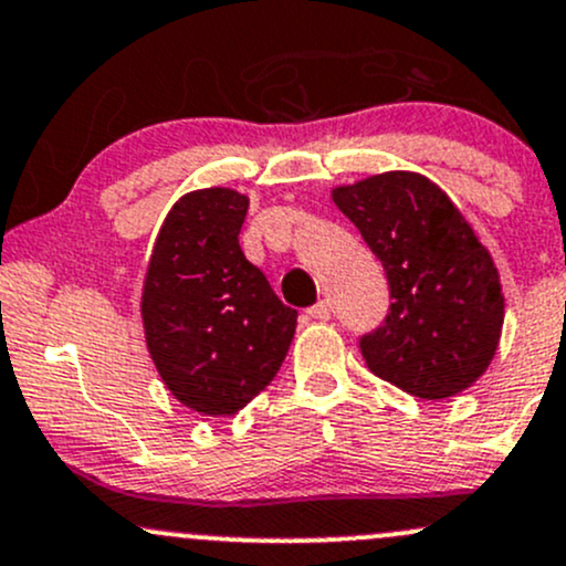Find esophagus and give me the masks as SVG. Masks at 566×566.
Returning <instances> with one entry per match:
<instances>
[{
	"label": "esophagus",
	"instance_id": "obj_1",
	"mask_svg": "<svg viewBox=\"0 0 566 566\" xmlns=\"http://www.w3.org/2000/svg\"><path fill=\"white\" fill-rule=\"evenodd\" d=\"M306 317L317 319V323H328V319H331V303L328 301L314 303L312 308H306Z\"/></svg>",
	"mask_w": 566,
	"mask_h": 566
}]
</instances>
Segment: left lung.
<instances>
[{
  "label": "left lung",
  "instance_id": "8db88e82",
  "mask_svg": "<svg viewBox=\"0 0 566 566\" xmlns=\"http://www.w3.org/2000/svg\"><path fill=\"white\" fill-rule=\"evenodd\" d=\"M331 198L388 273V317L360 338L366 366L423 401L472 388L504 325L499 271L472 224L412 170L344 184Z\"/></svg>",
  "mask_w": 566,
  "mask_h": 566
}]
</instances>
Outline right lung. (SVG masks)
Returning a JSON list of instances; mask_svg holds the SVG:
<instances>
[{
    "mask_svg": "<svg viewBox=\"0 0 566 566\" xmlns=\"http://www.w3.org/2000/svg\"><path fill=\"white\" fill-rule=\"evenodd\" d=\"M247 208V195L228 187L178 198L143 279L148 355L165 388L208 418H230L271 385L298 325V312L243 258Z\"/></svg>",
    "mask_w": 566,
    "mask_h": 566,
    "instance_id": "right-lung-1",
    "label": "right lung"
}]
</instances>
